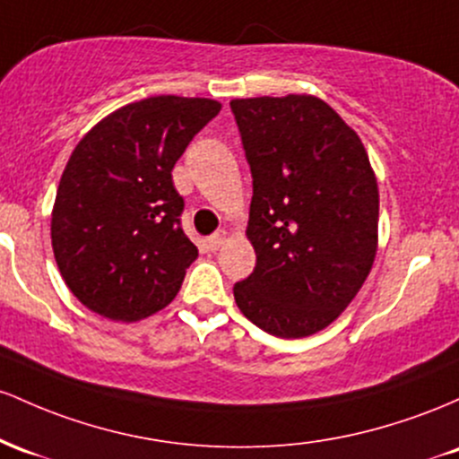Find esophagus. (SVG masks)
Here are the masks:
<instances>
[{"mask_svg": "<svg viewBox=\"0 0 459 459\" xmlns=\"http://www.w3.org/2000/svg\"><path fill=\"white\" fill-rule=\"evenodd\" d=\"M228 230H219V231H214L212 236H210L208 238V243H210V247H212V249H221V247L225 245V240H228Z\"/></svg>", "mask_w": 459, "mask_h": 459, "instance_id": "esophagus-1", "label": "esophagus"}]
</instances>
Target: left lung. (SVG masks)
Wrapping results in <instances>:
<instances>
[{"instance_id": "obj_1", "label": "left lung", "mask_w": 459, "mask_h": 459, "mask_svg": "<svg viewBox=\"0 0 459 459\" xmlns=\"http://www.w3.org/2000/svg\"><path fill=\"white\" fill-rule=\"evenodd\" d=\"M254 178L247 238L255 269L240 312L280 338L341 316L377 254L379 190L362 141L314 95L231 100Z\"/></svg>"}]
</instances>
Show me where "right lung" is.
I'll use <instances>...</instances> for the list:
<instances>
[{
	"label": "right lung",
	"instance_id": "obj_1",
	"mask_svg": "<svg viewBox=\"0 0 459 459\" xmlns=\"http://www.w3.org/2000/svg\"><path fill=\"white\" fill-rule=\"evenodd\" d=\"M204 97L158 95L101 118L77 143L51 210V247L69 290L110 321L173 301L199 255L179 225L175 162L219 115Z\"/></svg>",
	"mask_w": 459,
	"mask_h": 459
}]
</instances>
